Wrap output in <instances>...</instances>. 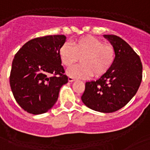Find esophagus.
Segmentation results:
<instances>
[{
    "instance_id": "esophagus-1",
    "label": "esophagus",
    "mask_w": 150,
    "mask_h": 150,
    "mask_svg": "<svg viewBox=\"0 0 150 150\" xmlns=\"http://www.w3.org/2000/svg\"><path fill=\"white\" fill-rule=\"evenodd\" d=\"M75 81V79H73L72 77H69V82H72V81Z\"/></svg>"
}]
</instances>
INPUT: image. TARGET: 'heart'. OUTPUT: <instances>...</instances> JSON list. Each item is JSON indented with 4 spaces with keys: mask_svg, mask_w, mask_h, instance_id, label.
I'll list each match as a JSON object with an SVG mask.
<instances>
[{
    "mask_svg": "<svg viewBox=\"0 0 150 150\" xmlns=\"http://www.w3.org/2000/svg\"><path fill=\"white\" fill-rule=\"evenodd\" d=\"M59 56L62 63L70 66L80 58L81 64L69 68L70 77L86 79L92 75L99 78L105 75L114 65L116 52L114 46L92 36H82L73 41L72 46L65 42L60 46Z\"/></svg>",
    "mask_w": 150,
    "mask_h": 150,
    "instance_id": "obj_1",
    "label": "heart"
}]
</instances>
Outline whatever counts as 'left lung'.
I'll return each instance as SVG.
<instances>
[{
  "label": "left lung",
  "instance_id": "left-lung-1",
  "mask_svg": "<svg viewBox=\"0 0 150 150\" xmlns=\"http://www.w3.org/2000/svg\"><path fill=\"white\" fill-rule=\"evenodd\" d=\"M104 37L114 46L115 61L105 75L85 83L81 100L91 110L112 113L125 106L137 92L143 66L139 56L124 40L114 35Z\"/></svg>",
  "mask_w": 150,
  "mask_h": 150
}]
</instances>
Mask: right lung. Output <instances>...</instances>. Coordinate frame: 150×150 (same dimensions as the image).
I'll return each instance as SVG.
<instances>
[{
  "instance_id": "obj_1",
  "label": "right lung",
  "mask_w": 150,
  "mask_h": 150,
  "mask_svg": "<svg viewBox=\"0 0 150 150\" xmlns=\"http://www.w3.org/2000/svg\"><path fill=\"white\" fill-rule=\"evenodd\" d=\"M65 40L64 35L33 39L15 55L11 88L16 101L30 114H41L50 110L57 101L62 86L68 82L59 56Z\"/></svg>"
}]
</instances>
